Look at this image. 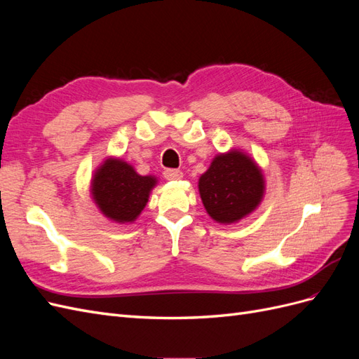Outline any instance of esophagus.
<instances>
[{
    "label": "esophagus",
    "instance_id": "esophagus-1",
    "mask_svg": "<svg viewBox=\"0 0 359 359\" xmlns=\"http://www.w3.org/2000/svg\"><path fill=\"white\" fill-rule=\"evenodd\" d=\"M163 177H165L168 181H178L182 178V172L177 169H166L163 172Z\"/></svg>",
    "mask_w": 359,
    "mask_h": 359
}]
</instances>
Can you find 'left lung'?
Returning <instances> with one entry per match:
<instances>
[{"mask_svg": "<svg viewBox=\"0 0 359 359\" xmlns=\"http://www.w3.org/2000/svg\"><path fill=\"white\" fill-rule=\"evenodd\" d=\"M198 189L205 211L220 224H235L257 210L265 196L264 170L244 149L217 154Z\"/></svg>", "mask_w": 359, "mask_h": 359, "instance_id": "left-lung-1", "label": "left lung"}]
</instances>
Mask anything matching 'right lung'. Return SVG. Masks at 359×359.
Returning <instances> with one entry per match:
<instances>
[{
  "label": "right lung",
  "mask_w": 359,
  "mask_h": 359,
  "mask_svg": "<svg viewBox=\"0 0 359 359\" xmlns=\"http://www.w3.org/2000/svg\"><path fill=\"white\" fill-rule=\"evenodd\" d=\"M157 182V177L139 175L128 161L109 156L95 168L90 194L106 219L118 224H132L144 211Z\"/></svg>",
  "instance_id": "1"
}]
</instances>
